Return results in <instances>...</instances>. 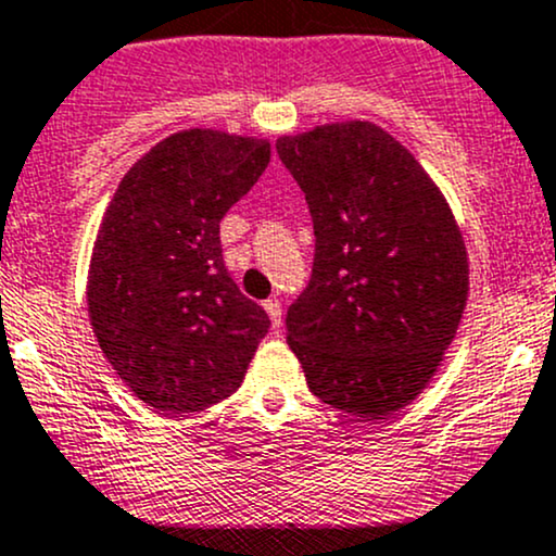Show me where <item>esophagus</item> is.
<instances>
[{
  "instance_id": "1",
  "label": "esophagus",
  "mask_w": 556,
  "mask_h": 556,
  "mask_svg": "<svg viewBox=\"0 0 556 556\" xmlns=\"http://www.w3.org/2000/svg\"><path fill=\"white\" fill-rule=\"evenodd\" d=\"M265 309H267V315H270V320H273V326H280V320H283V307H280V300H276V296H273V300H267L265 302Z\"/></svg>"
}]
</instances>
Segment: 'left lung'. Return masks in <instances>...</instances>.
Returning <instances> with one entry per match:
<instances>
[{
	"label": "left lung",
	"mask_w": 556,
	"mask_h": 556,
	"mask_svg": "<svg viewBox=\"0 0 556 556\" xmlns=\"http://www.w3.org/2000/svg\"><path fill=\"white\" fill-rule=\"evenodd\" d=\"M315 230L313 276L289 307L309 392L374 421L438 371L469 291L451 208L421 164L368 122L280 137Z\"/></svg>",
	"instance_id": "obj_1"
}]
</instances>
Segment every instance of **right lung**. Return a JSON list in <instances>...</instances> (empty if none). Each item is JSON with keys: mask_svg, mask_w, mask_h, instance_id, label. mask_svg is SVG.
Masks as SVG:
<instances>
[{"mask_svg": "<svg viewBox=\"0 0 556 556\" xmlns=\"http://www.w3.org/2000/svg\"><path fill=\"white\" fill-rule=\"evenodd\" d=\"M267 161V140L188 129L137 161L105 208L89 320L113 371L166 416L230 397L270 328L230 278L219 243V223Z\"/></svg>", "mask_w": 556, "mask_h": 556, "instance_id": "add662e5", "label": "right lung"}]
</instances>
